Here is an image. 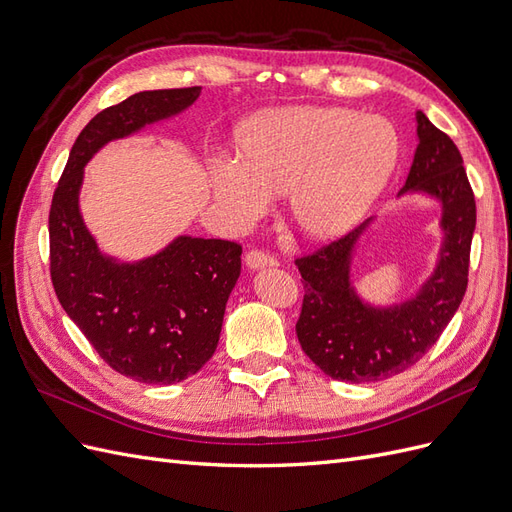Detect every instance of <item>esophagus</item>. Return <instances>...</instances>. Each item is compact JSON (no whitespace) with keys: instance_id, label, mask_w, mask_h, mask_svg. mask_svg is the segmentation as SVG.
<instances>
[{"instance_id":"1","label":"esophagus","mask_w":512,"mask_h":512,"mask_svg":"<svg viewBox=\"0 0 512 512\" xmlns=\"http://www.w3.org/2000/svg\"><path fill=\"white\" fill-rule=\"evenodd\" d=\"M245 267L250 271H256V269H265V267H277V260L265 252H258V250H252L247 252L245 256Z\"/></svg>"}]
</instances>
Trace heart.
I'll use <instances>...</instances> for the list:
<instances>
[{
    "label": "heart",
    "mask_w": 512,
    "mask_h": 512,
    "mask_svg": "<svg viewBox=\"0 0 512 512\" xmlns=\"http://www.w3.org/2000/svg\"><path fill=\"white\" fill-rule=\"evenodd\" d=\"M399 138L389 121L348 108L292 106L260 115L241 138V156L215 158L211 190L235 224L288 192L290 222L305 237L352 228L391 179Z\"/></svg>",
    "instance_id": "obj_1"
}]
</instances>
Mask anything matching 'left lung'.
<instances>
[{
	"instance_id": "1",
	"label": "left lung",
	"mask_w": 512,
	"mask_h": 512,
	"mask_svg": "<svg viewBox=\"0 0 512 512\" xmlns=\"http://www.w3.org/2000/svg\"><path fill=\"white\" fill-rule=\"evenodd\" d=\"M414 119L418 145L397 198L433 200L440 209L442 239L436 265L421 286L406 299L382 305L356 290L354 256L376 218L297 260L305 288L299 344L333 380L378 382L412 367L438 342L466 294L476 226L474 194L457 145L423 111H416Z\"/></svg>"
}]
</instances>
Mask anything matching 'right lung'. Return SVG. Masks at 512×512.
<instances>
[{
	"label": "right lung",
	"instance_id": "obj_1",
	"mask_svg": "<svg viewBox=\"0 0 512 512\" xmlns=\"http://www.w3.org/2000/svg\"><path fill=\"white\" fill-rule=\"evenodd\" d=\"M198 96L200 87L156 89L104 108L72 145L49 215L61 307L108 365L147 384L181 382L211 359L241 245L179 235L141 260L102 252L81 215L85 166L104 145L185 113Z\"/></svg>",
	"mask_w": 512,
	"mask_h": 512
}]
</instances>
